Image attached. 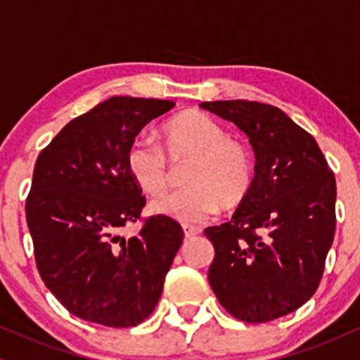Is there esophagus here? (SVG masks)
<instances>
[{
    "instance_id": "esophagus-1",
    "label": "esophagus",
    "mask_w": 360,
    "mask_h": 360,
    "mask_svg": "<svg viewBox=\"0 0 360 360\" xmlns=\"http://www.w3.org/2000/svg\"><path fill=\"white\" fill-rule=\"evenodd\" d=\"M183 231H184V236H186V238H188V239L194 238V236H198V234H201V229H199V227L188 226V224L183 226Z\"/></svg>"
}]
</instances>
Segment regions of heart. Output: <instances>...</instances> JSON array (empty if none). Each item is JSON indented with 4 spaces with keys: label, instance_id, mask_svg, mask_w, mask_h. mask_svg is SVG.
Listing matches in <instances>:
<instances>
[{
    "label": "heart",
    "instance_id": "b5f03b06",
    "mask_svg": "<svg viewBox=\"0 0 360 360\" xmlns=\"http://www.w3.org/2000/svg\"><path fill=\"white\" fill-rule=\"evenodd\" d=\"M165 149L136 138L126 167L144 193L161 195L171 184V162L189 161L186 188L156 199L153 211L184 224L209 219L221 207L234 209L251 194L256 166L249 148L227 138L226 129L201 111H184L161 127Z\"/></svg>",
    "mask_w": 360,
    "mask_h": 360
}]
</instances>
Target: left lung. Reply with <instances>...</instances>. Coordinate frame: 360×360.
Returning a JSON list of instances; mask_svg holds the SVG:
<instances>
[{"label": "left lung", "mask_w": 360, "mask_h": 360, "mask_svg": "<svg viewBox=\"0 0 360 360\" xmlns=\"http://www.w3.org/2000/svg\"><path fill=\"white\" fill-rule=\"evenodd\" d=\"M249 138L256 177L229 222L207 227L209 284L236 319L259 324L312 297L335 233V177L316 139L271 104L201 103Z\"/></svg>", "instance_id": "1"}]
</instances>
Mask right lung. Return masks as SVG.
I'll use <instances>...</instances> for the list:
<instances>
[{
	"label": "right lung",
	"instance_id": "add662e5",
	"mask_svg": "<svg viewBox=\"0 0 360 360\" xmlns=\"http://www.w3.org/2000/svg\"><path fill=\"white\" fill-rule=\"evenodd\" d=\"M166 99L115 96L68 122L36 159L26 222L39 276L79 319L138 326L154 311L184 233L151 216L126 167V151L148 122L171 111Z\"/></svg>",
	"mask_w": 360,
	"mask_h": 360
}]
</instances>
